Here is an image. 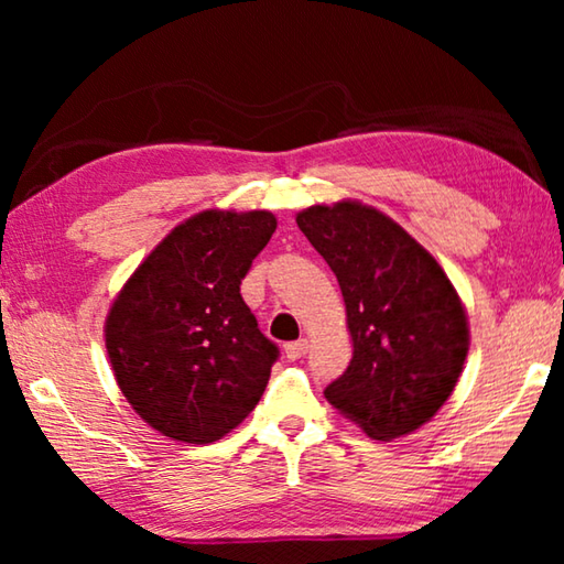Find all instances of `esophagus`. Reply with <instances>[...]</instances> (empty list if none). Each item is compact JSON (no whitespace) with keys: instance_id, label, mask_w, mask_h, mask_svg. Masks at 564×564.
I'll return each instance as SVG.
<instances>
[{"instance_id":"esophagus-1","label":"esophagus","mask_w":564,"mask_h":564,"mask_svg":"<svg viewBox=\"0 0 564 564\" xmlns=\"http://www.w3.org/2000/svg\"><path fill=\"white\" fill-rule=\"evenodd\" d=\"M305 352H308V340H305V338L293 340V343H289V346H285V358H291V360L303 358Z\"/></svg>"}]
</instances>
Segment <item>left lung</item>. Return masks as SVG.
Wrapping results in <instances>:
<instances>
[{"mask_svg": "<svg viewBox=\"0 0 564 564\" xmlns=\"http://www.w3.org/2000/svg\"><path fill=\"white\" fill-rule=\"evenodd\" d=\"M295 224L336 273L352 338L350 366L323 395L376 441L417 431L451 398L470 343L451 279L393 218L358 202L311 206Z\"/></svg>", "mask_w": 564, "mask_h": 564, "instance_id": "obj_1", "label": "left lung"}]
</instances>
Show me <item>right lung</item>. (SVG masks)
Listing matches in <instances>:
<instances>
[{
  "label": "right lung",
  "instance_id": "obj_1",
  "mask_svg": "<svg viewBox=\"0 0 564 564\" xmlns=\"http://www.w3.org/2000/svg\"><path fill=\"white\" fill-rule=\"evenodd\" d=\"M269 212H202L133 271L107 316L123 398L166 437L221 441L259 403L279 346L259 330L241 281L271 241Z\"/></svg>",
  "mask_w": 564,
  "mask_h": 564
}]
</instances>
